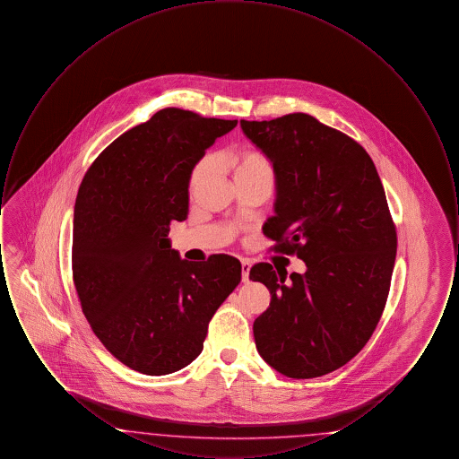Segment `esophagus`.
I'll return each instance as SVG.
<instances>
[{
    "mask_svg": "<svg viewBox=\"0 0 459 459\" xmlns=\"http://www.w3.org/2000/svg\"><path fill=\"white\" fill-rule=\"evenodd\" d=\"M249 270H251V263L247 260L240 262V275H242V282H249Z\"/></svg>",
    "mask_w": 459,
    "mask_h": 459,
    "instance_id": "34e87169",
    "label": "esophagus"
}]
</instances>
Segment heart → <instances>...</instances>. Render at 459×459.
<instances>
[{"label": "heart", "instance_id": "b5f03b06", "mask_svg": "<svg viewBox=\"0 0 459 459\" xmlns=\"http://www.w3.org/2000/svg\"><path fill=\"white\" fill-rule=\"evenodd\" d=\"M210 165L208 158H203L201 161H197L195 169L191 170L189 175V187L195 189L197 184L201 182V178L206 174ZM234 167H236V177L240 175L255 174V172H272V165L268 161V158L260 152H244L234 160Z\"/></svg>", "mask_w": 459, "mask_h": 459}]
</instances>
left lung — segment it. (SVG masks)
Listing matches in <instances>:
<instances>
[{
    "instance_id": "obj_1",
    "label": "left lung",
    "mask_w": 459,
    "mask_h": 459,
    "mask_svg": "<svg viewBox=\"0 0 459 459\" xmlns=\"http://www.w3.org/2000/svg\"><path fill=\"white\" fill-rule=\"evenodd\" d=\"M240 127L273 163L275 215L263 234L306 263L289 277L270 263L251 268L272 294L253 324L256 350L285 377L327 375L365 348L389 296L397 234L384 186L363 146L307 113Z\"/></svg>"
}]
</instances>
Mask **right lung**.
<instances>
[{"label":"right lung","mask_w":459,"mask_h":459,"mask_svg":"<svg viewBox=\"0 0 459 459\" xmlns=\"http://www.w3.org/2000/svg\"><path fill=\"white\" fill-rule=\"evenodd\" d=\"M238 120L165 108L89 167L74 212L72 273L82 313L126 367L169 375L203 351L208 324L239 285V260H180L170 221L187 219L189 175Z\"/></svg>","instance_id":"right-lung-1"}]
</instances>
